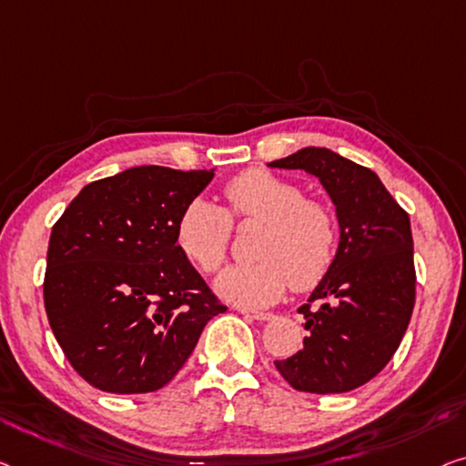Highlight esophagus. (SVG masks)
I'll use <instances>...</instances> for the list:
<instances>
[{"mask_svg": "<svg viewBox=\"0 0 466 466\" xmlns=\"http://www.w3.org/2000/svg\"><path fill=\"white\" fill-rule=\"evenodd\" d=\"M242 316H247V318H253V320H259V322H266V320H272L274 318V314L272 311H257V309H247V308H242V309H238Z\"/></svg>", "mask_w": 466, "mask_h": 466, "instance_id": "34e87169", "label": "esophagus"}]
</instances>
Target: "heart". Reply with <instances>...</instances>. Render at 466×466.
<instances>
[{
	"label": "heart",
	"mask_w": 466,
	"mask_h": 466,
	"mask_svg": "<svg viewBox=\"0 0 466 466\" xmlns=\"http://www.w3.org/2000/svg\"><path fill=\"white\" fill-rule=\"evenodd\" d=\"M224 207L194 198L176 226L179 251L203 274H215L230 253L232 226L263 224L251 263L228 268L215 289L224 299L259 308L276 301L290 284L314 289L329 274L339 248V218L324 200L308 198L299 184L263 169L230 179L221 190Z\"/></svg>",
	"instance_id": "b5f03b06"
}]
</instances>
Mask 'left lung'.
<instances>
[{"mask_svg":"<svg viewBox=\"0 0 466 466\" xmlns=\"http://www.w3.org/2000/svg\"><path fill=\"white\" fill-rule=\"evenodd\" d=\"M269 167L305 169L337 207L341 240L309 301L303 350L276 360L287 383L305 393H345L377 377L398 351L416 299L410 218L377 173L329 148L297 150Z\"/></svg>","mask_w":466,"mask_h":466,"instance_id":"obj_1","label":"left lung"}]
</instances>
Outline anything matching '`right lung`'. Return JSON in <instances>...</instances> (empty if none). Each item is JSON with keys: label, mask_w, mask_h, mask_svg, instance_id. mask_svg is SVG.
Segmentation results:
<instances>
[{"label": "right lung", "mask_w": 466, "mask_h": 466, "mask_svg": "<svg viewBox=\"0 0 466 466\" xmlns=\"http://www.w3.org/2000/svg\"><path fill=\"white\" fill-rule=\"evenodd\" d=\"M211 179L134 167L87 184L54 224L46 314L75 372L100 391H158L226 311L176 240L184 207Z\"/></svg>", "instance_id": "right-lung-1"}]
</instances>
